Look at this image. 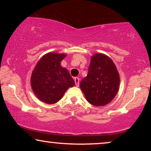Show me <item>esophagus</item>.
<instances>
[{
  "mask_svg": "<svg viewBox=\"0 0 151 151\" xmlns=\"http://www.w3.org/2000/svg\"><path fill=\"white\" fill-rule=\"evenodd\" d=\"M74 81H75V84L76 86H79L80 84V79L78 78H74Z\"/></svg>",
  "mask_w": 151,
  "mask_h": 151,
  "instance_id": "34e87169",
  "label": "esophagus"
}]
</instances>
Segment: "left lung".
Masks as SVG:
<instances>
[{
    "label": "left lung",
    "mask_w": 151,
    "mask_h": 151,
    "mask_svg": "<svg viewBox=\"0 0 151 151\" xmlns=\"http://www.w3.org/2000/svg\"><path fill=\"white\" fill-rule=\"evenodd\" d=\"M119 85V76L112 60L102 53L92 56L87 76L80 84L86 100L96 106L109 104L117 95Z\"/></svg>",
    "instance_id": "8db88e82"
}]
</instances>
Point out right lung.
Returning <instances> with one entry per match:
<instances>
[{"mask_svg": "<svg viewBox=\"0 0 151 151\" xmlns=\"http://www.w3.org/2000/svg\"><path fill=\"white\" fill-rule=\"evenodd\" d=\"M65 54L49 53L43 55L35 67L31 78L33 91L39 100L54 104L63 98L75 82L67 69L61 67Z\"/></svg>", "mask_w": 151, "mask_h": 151, "instance_id": "add662e5", "label": "right lung"}]
</instances>
